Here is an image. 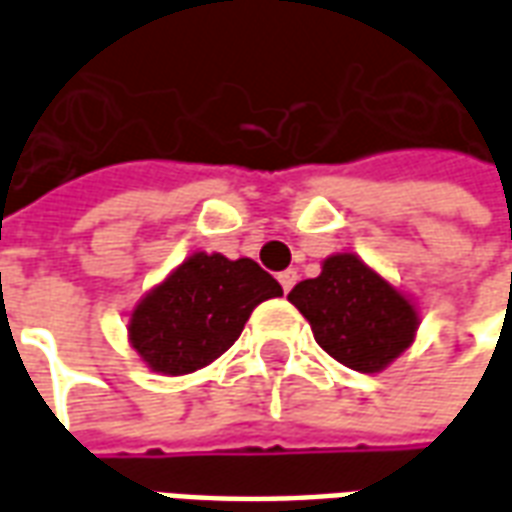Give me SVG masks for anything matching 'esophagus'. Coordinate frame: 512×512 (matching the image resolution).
Segmentation results:
<instances>
[{
  "label": "esophagus",
  "mask_w": 512,
  "mask_h": 512,
  "mask_svg": "<svg viewBox=\"0 0 512 512\" xmlns=\"http://www.w3.org/2000/svg\"><path fill=\"white\" fill-rule=\"evenodd\" d=\"M296 282H299V274H296L293 268H288V271H282V274H279V285H282V290H285V293H290Z\"/></svg>",
  "instance_id": "esophagus-1"
}]
</instances>
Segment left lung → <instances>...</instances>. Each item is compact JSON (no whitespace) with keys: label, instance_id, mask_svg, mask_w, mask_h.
Masks as SVG:
<instances>
[{"label":"left lung","instance_id":"left-lung-1","mask_svg":"<svg viewBox=\"0 0 512 512\" xmlns=\"http://www.w3.org/2000/svg\"><path fill=\"white\" fill-rule=\"evenodd\" d=\"M310 321L315 343L340 365L378 373L406 351L417 332V310L356 255H334L321 277L288 293Z\"/></svg>","mask_w":512,"mask_h":512}]
</instances>
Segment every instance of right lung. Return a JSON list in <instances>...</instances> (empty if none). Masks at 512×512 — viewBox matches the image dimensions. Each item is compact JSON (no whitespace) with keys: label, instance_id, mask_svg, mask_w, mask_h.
Returning a JSON list of instances; mask_svg holds the SVG:
<instances>
[{"label":"right lung","instance_id":"obj_1","mask_svg":"<svg viewBox=\"0 0 512 512\" xmlns=\"http://www.w3.org/2000/svg\"><path fill=\"white\" fill-rule=\"evenodd\" d=\"M282 296V285L255 260L191 255L139 301L128 334L147 367L183 376L230 348L260 301Z\"/></svg>","mask_w":512,"mask_h":512}]
</instances>
